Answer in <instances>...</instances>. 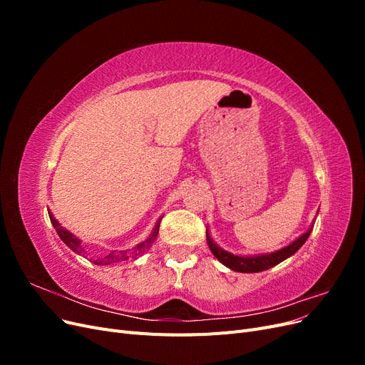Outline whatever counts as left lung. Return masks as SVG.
Here are the masks:
<instances>
[{
  "label": "left lung",
  "mask_w": 365,
  "mask_h": 365,
  "mask_svg": "<svg viewBox=\"0 0 365 365\" xmlns=\"http://www.w3.org/2000/svg\"><path fill=\"white\" fill-rule=\"evenodd\" d=\"M312 228H309L304 235H302L297 240H294L291 245L284 247L279 251L271 252V254H264V256H254V257H240V256H235L228 251H224L222 248H219L213 239L210 237L208 231H207V242H208V248L212 250V252L215 254V257L225 264L227 268L237 271V272H260V271H267L275 264H279L280 262H283L284 259L291 257L294 252H297L300 250V247L307 240L309 235H311Z\"/></svg>",
  "instance_id": "obj_1"
}]
</instances>
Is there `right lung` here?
I'll return each mask as SVG.
<instances>
[{
	"instance_id": "add662e5",
	"label": "right lung",
	"mask_w": 365,
	"mask_h": 365,
	"mask_svg": "<svg viewBox=\"0 0 365 365\" xmlns=\"http://www.w3.org/2000/svg\"><path fill=\"white\" fill-rule=\"evenodd\" d=\"M48 216H50V220H51L53 227L56 228V233H58L59 237L63 240V244L67 245V247H70L74 252L83 254L85 251H83V248H82V245H81V240L77 239V237H74V236L70 233V231L62 228V227L58 224V220L53 217V215H51L50 212H48ZM160 222H161V220H158V224L155 225V228H153V233H152L145 242H141V244H138L135 248H132V250H123V251H118V250L108 251V252L105 254V256H102V257H98L97 260H94V263H96V264H111V263H115V262H120V260L137 259L138 256H141L143 252L148 251V250L152 247L153 242H155L157 235H158V230H160Z\"/></svg>"
}]
</instances>
